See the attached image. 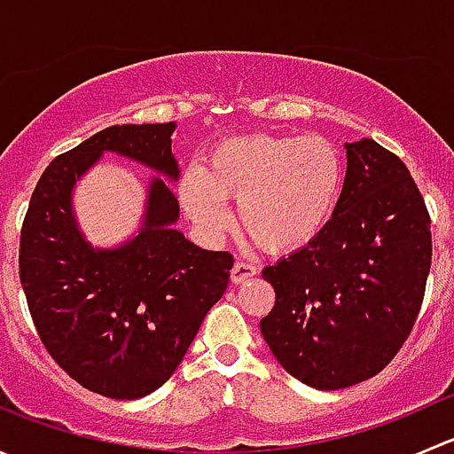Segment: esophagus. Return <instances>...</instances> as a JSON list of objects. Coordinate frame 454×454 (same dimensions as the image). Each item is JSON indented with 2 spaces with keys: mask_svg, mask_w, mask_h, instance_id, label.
Listing matches in <instances>:
<instances>
[{
  "mask_svg": "<svg viewBox=\"0 0 454 454\" xmlns=\"http://www.w3.org/2000/svg\"><path fill=\"white\" fill-rule=\"evenodd\" d=\"M256 272H259V270H256L254 263H250V261H241V259H239L235 265H232V270H231V281H232V283H244V281H248V278H253Z\"/></svg>",
  "mask_w": 454,
  "mask_h": 454,
  "instance_id": "esophagus-1",
  "label": "esophagus"
}]
</instances>
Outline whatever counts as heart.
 <instances>
[{
    "label": "heart",
    "instance_id": "b5f03b06",
    "mask_svg": "<svg viewBox=\"0 0 454 454\" xmlns=\"http://www.w3.org/2000/svg\"><path fill=\"white\" fill-rule=\"evenodd\" d=\"M342 182V153L325 136H237L217 142L204 168H186L180 200L210 237L231 226L226 200L237 201L241 228L254 244L287 253L308 246L327 226Z\"/></svg>",
    "mask_w": 454,
    "mask_h": 454
}]
</instances>
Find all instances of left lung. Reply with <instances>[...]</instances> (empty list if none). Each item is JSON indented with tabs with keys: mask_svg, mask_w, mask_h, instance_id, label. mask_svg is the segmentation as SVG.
Returning <instances> with one entry per match:
<instances>
[{
	"mask_svg": "<svg viewBox=\"0 0 454 454\" xmlns=\"http://www.w3.org/2000/svg\"><path fill=\"white\" fill-rule=\"evenodd\" d=\"M345 146L327 226L261 272L277 294L261 333L287 373L320 391L364 382L395 358L433 259L430 215L406 164L371 138Z\"/></svg>",
	"mask_w": 454,
	"mask_h": 454,
	"instance_id": "left-lung-1",
	"label": "left lung"
}]
</instances>
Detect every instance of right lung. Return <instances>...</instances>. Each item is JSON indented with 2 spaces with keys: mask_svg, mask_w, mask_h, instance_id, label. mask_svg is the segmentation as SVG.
<instances>
[{
  "mask_svg": "<svg viewBox=\"0 0 454 454\" xmlns=\"http://www.w3.org/2000/svg\"><path fill=\"white\" fill-rule=\"evenodd\" d=\"M173 129L176 122L114 125L57 155L21 226L20 278L41 342L81 387L114 400H138L171 378L235 261L173 228L180 204L160 177L125 246L94 250L76 228L72 189L105 151L177 180Z\"/></svg>",
  "mask_w": 454,
  "mask_h": 454,
  "instance_id": "add662e5",
  "label": "right lung"
}]
</instances>
